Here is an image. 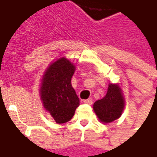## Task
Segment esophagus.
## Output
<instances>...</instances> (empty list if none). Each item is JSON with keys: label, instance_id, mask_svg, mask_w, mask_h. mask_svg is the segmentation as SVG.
I'll list each match as a JSON object with an SVG mask.
<instances>
[{"label": "esophagus", "instance_id": "esophagus-1", "mask_svg": "<svg viewBox=\"0 0 157 157\" xmlns=\"http://www.w3.org/2000/svg\"><path fill=\"white\" fill-rule=\"evenodd\" d=\"M93 101H94V100H93L92 98H90V99L84 100V103H85V104H87V105H92V104H93Z\"/></svg>", "mask_w": 157, "mask_h": 157}]
</instances>
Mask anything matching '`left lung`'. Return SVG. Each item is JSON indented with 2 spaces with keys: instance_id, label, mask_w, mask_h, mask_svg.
<instances>
[{
  "instance_id": "left-lung-1",
  "label": "left lung",
  "mask_w": 157,
  "mask_h": 157,
  "mask_svg": "<svg viewBox=\"0 0 157 157\" xmlns=\"http://www.w3.org/2000/svg\"><path fill=\"white\" fill-rule=\"evenodd\" d=\"M125 107V99L118 84L108 85L105 96L95 101L94 110L101 122L110 123L121 116Z\"/></svg>"
}]
</instances>
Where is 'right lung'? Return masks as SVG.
<instances>
[{"label":"right lung","mask_w":157,"mask_h":157,"mask_svg":"<svg viewBox=\"0 0 157 157\" xmlns=\"http://www.w3.org/2000/svg\"><path fill=\"white\" fill-rule=\"evenodd\" d=\"M75 64L62 57L50 63L43 75L39 89L43 105L58 124L71 121L79 105V99L71 86Z\"/></svg>","instance_id":"obj_1"}]
</instances>
